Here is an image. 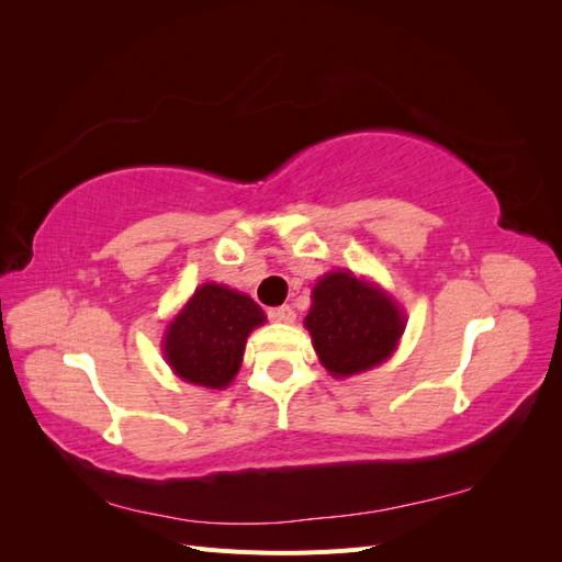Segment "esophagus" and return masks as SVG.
I'll return each instance as SVG.
<instances>
[{"label": "esophagus", "mask_w": 562, "mask_h": 562, "mask_svg": "<svg viewBox=\"0 0 562 562\" xmlns=\"http://www.w3.org/2000/svg\"><path fill=\"white\" fill-rule=\"evenodd\" d=\"M271 318L279 321V323H293L295 321V312L293 307H288V304H281L274 312H271Z\"/></svg>", "instance_id": "34e87169"}]
</instances>
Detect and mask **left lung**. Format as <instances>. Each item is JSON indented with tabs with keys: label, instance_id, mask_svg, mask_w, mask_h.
Masks as SVG:
<instances>
[{
	"label": "left lung",
	"instance_id": "obj_1",
	"mask_svg": "<svg viewBox=\"0 0 562 562\" xmlns=\"http://www.w3.org/2000/svg\"><path fill=\"white\" fill-rule=\"evenodd\" d=\"M304 326L323 368L333 378H349L396 351L405 314L382 288L339 269L314 285Z\"/></svg>",
	"mask_w": 562,
	"mask_h": 562
}]
</instances>
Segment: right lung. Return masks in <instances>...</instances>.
<instances>
[{
    "instance_id": "obj_1",
    "label": "right lung",
    "mask_w": 562,
    "mask_h": 562,
    "mask_svg": "<svg viewBox=\"0 0 562 562\" xmlns=\"http://www.w3.org/2000/svg\"><path fill=\"white\" fill-rule=\"evenodd\" d=\"M267 321L260 304L227 285L203 283L171 321L164 335V356L184 382L225 389L244 361L250 330Z\"/></svg>"
}]
</instances>
